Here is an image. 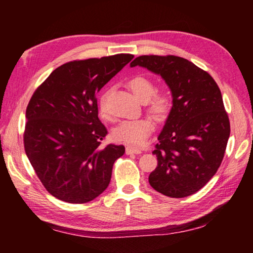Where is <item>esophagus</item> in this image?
<instances>
[{"mask_svg":"<svg viewBox=\"0 0 253 253\" xmlns=\"http://www.w3.org/2000/svg\"><path fill=\"white\" fill-rule=\"evenodd\" d=\"M140 153H142V151H140V149H138V148H135V147H131V146L126 147V154H128V155H129V154H140Z\"/></svg>","mask_w":253,"mask_h":253,"instance_id":"1","label":"esophagus"}]
</instances>
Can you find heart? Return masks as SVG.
Here are the masks:
<instances>
[{
  "mask_svg": "<svg viewBox=\"0 0 253 253\" xmlns=\"http://www.w3.org/2000/svg\"><path fill=\"white\" fill-rule=\"evenodd\" d=\"M127 88L134 96L143 101L149 114L157 121L164 119L169 113L172 106V97L168 90H155V84L152 79L145 76H135L127 81ZM98 109L102 118H108L109 113L107 108V93H102L98 100ZM154 123L149 118L132 119L122 122L115 128L113 137L116 142L139 147L146 142L148 136L154 130Z\"/></svg>",
  "mask_w": 253,
  "mask_h": 253,
  "instance_id": "b5f03b06",
  "label": "heart"
}]
</instances>
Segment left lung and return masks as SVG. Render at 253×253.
Instances as JSON below:
<instances>
[{"label": "left lung", "mask_w": 253, "mask_h": 253, "mask_svg": "<svg viewBox=\"0 0 253 253\" xmlns=\"http://www.w3.org/2000/svg\"><path fill=\"white\" fill-rule=\"evenodd\" d=\"M136 66L161 76L173 98L148 182L169 198L194 194L220 168L230 136L220 88L207 71L176 55H140L130 63Z\"/></svg>", "instance_id": "left-lung-1"}]
</instances>
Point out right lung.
<instances>
[{
	"instance_id": "obj_1",
	"label": "right lung",
	"mask_w": 253,
	"mask_h": 253,
	"mask_svg": "<svg viewBox=\"0 0 253 253\" xmlns=\"http://www.w3.org/2000/svg\"><path fill=\"white\" fill-rule=\"evenodd\" d=\"M132 54L76 60L58 67L31 97L25 113L24 149L51 195L87 203L109 185L123 145L101 147L107 135L98 118L96 95Z\"/></svg>"
}]
</instances>
